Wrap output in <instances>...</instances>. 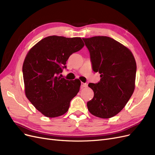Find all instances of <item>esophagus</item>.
<instances>
[{"instance_id":"obj_1","label":"esophagus","mask_w":155,"mask_h":155,"mask_svg":"<svg viewBox=\"0 0 155 155\" xmlns=\"http://www.w3.org/2000/svg\"><path fill=\"white\" fill-rule=\"evenodd\" d=\"M81 87L83 88V87H87V83H84V82H82L81 83Z\"/></svg>"}]
</instances>
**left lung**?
Masks as SVG:
<instances>
[{
    "label": "left lung",
    "instance_id": "1",
    "mask_svg": "<svg viewBox=\"0 0 155 155\" xmlns=\"http://www.w3.org/2000/svg\"><path fill=\"white\" fill-rule=\"evenodd\" d=\"M90 54L93 70L101 80L88 86L94 92L87 103L89 112L100 118H110L120 112L135 88L136 63L132 52L107 36L83 38Z\"/></svg>",
    "mask_w": 155,
    "mask_h": 155
}]
</instances>
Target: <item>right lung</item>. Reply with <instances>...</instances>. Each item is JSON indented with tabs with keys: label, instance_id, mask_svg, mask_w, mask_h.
Listing matches in <instances>:
<instances>
[{
	"label": "right lung",
	"instance_id": "obj_1",
	"mask_svg": "<svg viewBox=\"0 0 155 155\" xmlns=\"http://www.w3.org/2000/svg\"><path fill=\"white\" fill-rule=\"evenodd\" d=\"M84 46L81 38L51 36L37 43L26 54L23 65L25 95L45 116H62L79 91L80 81H69L60 73L69 57Z\"/></svg>",
	"mask_w": 155,
	"mask_h": 155
}]
</instances>
